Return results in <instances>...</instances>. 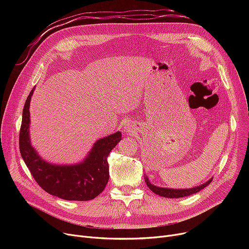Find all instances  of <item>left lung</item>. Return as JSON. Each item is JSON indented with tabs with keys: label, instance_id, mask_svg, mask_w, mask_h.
Instances as JSON below:
<instances>
[{
	"label": "left lung",
	"instance_id": "1",
	"mask_svg": "<svg viewBox=\"0 0 249 249\" xmlns=\"http://www.w3.org/2000/svg\"><path fill=\"white\" fill-rule=\"evenodd\" d=\"M212 179L208 180L205 184L199 186V187H196L193 189H187V190H174V189H166V188H160V187H156L151 185L148 178L145 177V181H146V185L147 187L156 195L161 196V197H165V198H181V197H187V196L193 195L200 192L201 190H203L204 188H206L209 184H210Z\"/></svg>",
	"mask_w": 249,
	"mask_h": 249
}]
</instances>
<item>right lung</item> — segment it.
Instances as JSON below:
<instances>
[{
  "label": "right lung",
  "instance_id": "obj_1",
  "mask_svg": "<svg viewBox=\"0 0 249 249\" xmlns=\"http://www.w3.org/2000/svg\"><path fill=\"white\" fill-rule=\"evenodd\" d=\"M34 88L25 102L19 134L22 158L35 181L50 195L68 201H89L95 199L106 187L109 179L107 161L111 150L122 138L116 132L98 140L86 160L76 165H54L38 156L29 140V105Z\"/></svg>",
  "mask_w": 249,
  "mask_h": 249
}]
</instances>
